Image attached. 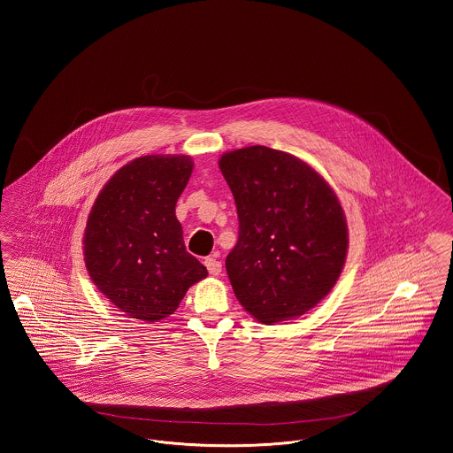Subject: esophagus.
<instances>
[{
  "label": "esophagus",
  "mask_w": 453,
  "mask_h": 453,
  "mask_svg": "<svg viewBox=\"0 0 453 453\" xmlns=\"http://www.w3.org/2000/svg\"><path fill=\"white\" fill-rule=\"evenodd\" d=\"M205 266H207V270H209V273L211 275H220V272H222V263L219 261V259L214 258V257H211V258H205Z\"/></svg>",
  "instance_id": "34e87169"
}]
</instances>
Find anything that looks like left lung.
<instances>
[{"mask_svg":"<svg viewBox=\"0 0 453 453\" xmlns=\"http://www.w3.org/2000/svg\"><path fill=\"white\" fill-rule=\"evenodd\" d=\"M236 202L239 237L226 258L237 301L263 324L296 319L333 290L345 266L343 207L301 157L266 146L219 159Z\"/></svg>","mask_w":453,"mask_h":453,"instance_id":"1","label":"left lung"}]
</instances>
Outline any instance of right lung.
Wrapping results in <instances>:
<instances>
[{
	"label": "right lung",
	"instance_id": "obj_1",
	"mask_svg": "<svg viewBox=\"0 0 453 453\" xmlns=\"http://www.w3.org/2000/svg\"><path fill=\"white\" fill-rule=\"evenodd\" d=\"M192 170L185 154L135 157L108 180L88 214V275L132 319L168 318L187 290L209 275L187 251L174 214Z\"/></svg>",
	"mask_w": 453,
	"mask_h": 453
}]
</instances>
